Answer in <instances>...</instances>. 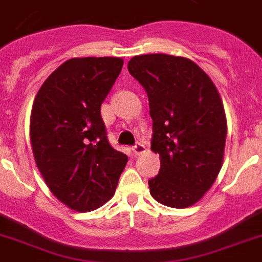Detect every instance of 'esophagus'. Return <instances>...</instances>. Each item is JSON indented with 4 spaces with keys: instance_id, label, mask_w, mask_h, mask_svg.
Instances as JSON below:
<instances>
[{
    "instance_id": "34e87169",
    "label": "esophagus",
    "mask_w": 262,
    "mask_h": 262,
    "mask_svg": "<svg viewBox=\"0 0 262 262\" xmlns=\"http://www.w3.org/2000/svg\"><path fill=\"white\" fill-rule=\"evenodd\" d=\"M144 151H146V146L143 143H136L135 146L133 147V152L135 155H140L143 154Z\"/></svg>"
}]
</instances>
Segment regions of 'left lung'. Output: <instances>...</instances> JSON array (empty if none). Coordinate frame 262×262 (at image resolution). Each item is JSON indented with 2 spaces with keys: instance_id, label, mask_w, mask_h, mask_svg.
<instances>
[{
  "instance_id": "obj_1",
  "label": "left lung",
  "mask_w": 262,
  "mask_h": 262,
  "mask_svg": "<svg viewBox=\"0 0 262 262\" xmlns=\"http://www.w3.org/2000/svg\"><path fill=\"white\" fill-rule=\"evenodd\" d=\"M127 68L148 96L151 150L161 159L159 174L148 181L150 194L166 206H193L224 162L228 123L217 87L195 62L179 56H135Z\"/></svg>"
}]
</instances>
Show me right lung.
I'll return each mask as SVG.
<instances>
[{"label":"right lung","instance_id":"right-lung-1","mask_svg":"<svg viewBox=\"0 0 262 262\" xmlns=\"http://www.w3.org/2000/svg\"><path fill=\"white\" fill-rule=\"evenodd\" d=\"M120 57H75L45 80L30 114V143L45 183L75 211L115 194L126 154L108 143L100 105L122 71Z\"/></svg>","mask_w":262,"mask_h":262}]
</instances>
